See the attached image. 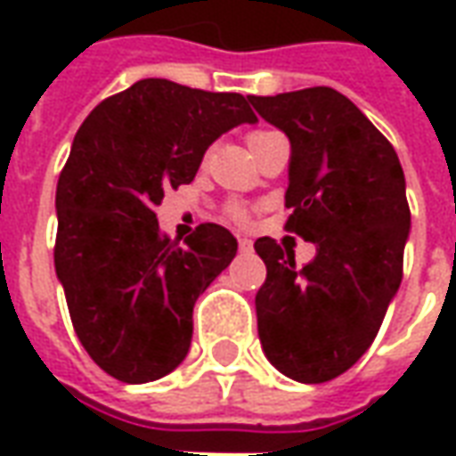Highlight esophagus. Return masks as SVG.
<instances>
[{
	"mask_svg": "<svg viewBox=\"0 0 456 456\" xmlns=\"http://www.w3.org/2000/svg\"><path fill=\"white\" fill-rule=\"evenodd\" d=\"M239 248H241V251H251V248H254V244H251V239L239 237Z\"/></svg>",
	"mask_w": 456,
	"mask_h": 456,
	"instance_id": "34e87169",
	"label": "esophagus"
}]
</instances>
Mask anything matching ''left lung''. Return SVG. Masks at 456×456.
<instances>
[{
    "mask_svg": "<svg viewBox=\"0 0 456 456\" xmlns=\"http://www.w3.org/2000/svg\"><path fill=\"white\" fill-rule=\"evenodd\" d=\"M248 102L290 141L286 208L293 215L286 227L317 251L296 268L293 248L256 239L266 264L256 293L258 339L288 379L332 381L371 346L401 286L411 234L401 160L332 87L248 94Z\"/></svg>",
    "mask_w": 456,
    "mask_h": 456,
    "instance_id": "obj_1",
    "label": "left lung"
}]
</instances>
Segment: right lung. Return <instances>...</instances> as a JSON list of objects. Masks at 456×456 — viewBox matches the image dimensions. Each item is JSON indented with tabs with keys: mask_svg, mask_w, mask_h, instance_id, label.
<instances>
[{
	"mask_svg": "<svg viewBox=\"0 0 456 456\" xmlns=\"http://www.w3.org/2000/svg\"><path fill=\"white\" fill-rule=\"evenodd\" d=\"M248 97L146 77L97 104L73 139L55 190V273L94 363L149 383L188 356L192 307L237 256V239L200 224L183 244L153 209L188 185L205 151L256 124Z\"/></svg>",
	"mask_w": 456,
	"mask_h": 456,
	"instance_id": "add662e5",
	"label": "right lung"
}]
</instances>
